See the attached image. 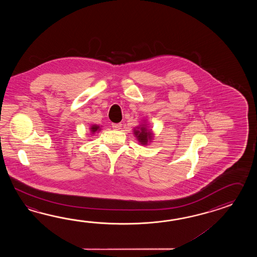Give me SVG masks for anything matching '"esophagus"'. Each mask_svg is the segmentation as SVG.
<instances>
[{"mask_svg": "<svg viewBox=\"0 0 257 257\" xmlns=\"http://www.w3.org/2000/svg\"><path fill=\"white\" fill-rule=\"evenodd\" d=\"M112 126L114 130H120L122 124L121 123H113Z\"/></svg>", "mask_w": 257, "mask_h": 257, "instance_id": "obj_1", "label": "esophagus"}]
</instances>
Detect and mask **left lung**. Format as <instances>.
Returning <instances> with one entry per match:
<instances>
[{
  "label": "left lung",
  "instance_id": "8db88e82",
  "mask_svg": "<svg viewBox=\"0 0 257 257\" xmlns=\"http://www.w3.org/2000/svg\"><path fill=\"white\" fill-rule=\"evenodd\" d=\"M133 134L142 146H147L154 140V132L149 126L147 119H142V123L133 128Z\"/></svg>",
  "mask_w": 257,
  "mask_h": 257
}]
</instances>
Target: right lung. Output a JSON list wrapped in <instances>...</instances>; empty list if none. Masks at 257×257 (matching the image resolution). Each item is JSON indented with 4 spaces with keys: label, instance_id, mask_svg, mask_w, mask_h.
Segmentation results:
<instances>
[{
    "label": "right lung",
    "instance_id": "1",
    "mask_svg": "<svg viewBox=\"0 0 257 257\" xmlns=\"http://www.w3.org/2000/svg\"><path fill=\"white\" fill-rule=\"evenodd\" d=\"M89 131H90L91 135H94L95 133H98V132L102 131V126H100V125H96V124H93V125H91V126H90V127H89Z\"/></svg>",
    "mask_w": 257,
    "mask_h": 257
}]
</instances>
